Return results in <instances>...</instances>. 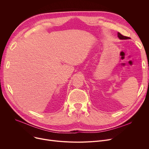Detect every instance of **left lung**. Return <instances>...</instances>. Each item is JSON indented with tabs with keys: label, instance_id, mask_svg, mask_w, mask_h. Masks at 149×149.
Masks as SVG:
<instances>
[{
	"label": "left lung",
	"instance_id": "8db88e82",
	"mask_svg": "<svg viewBox=\"0 0 149 149\" xmlns=\"http://www.w3.org/2000/svg\"><path fill=\"white\" fill-rule=\"evenodd\" d=\"M118 37L121 40H126V39H129L130 38L128 37H126V36H124L122 34H121L120 33H118Z\"/></svg>",
	"mask_w": 149,
	"mask_h": 149
}]
</instances>
